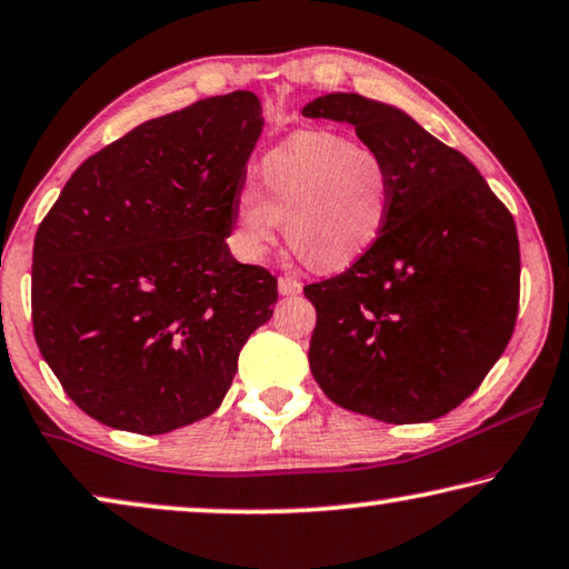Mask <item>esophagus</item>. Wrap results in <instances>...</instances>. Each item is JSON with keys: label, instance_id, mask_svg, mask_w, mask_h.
<instances>
[{"label": "esophagus", "instance_id": "1", "mask_svg": "<svg viewBox=\"0 0 569 569\" xmlns=\"http://www.w3.org/2000/svg\"><path fill=\"white\" fill-rule=\"evenodd\" d=\"M278 291H281L283 296H296V293H301V283L296 281V278L283 276V278H278Z\"/></svg>", "mask_w": 569, "mask_h": 569}]
</instances>
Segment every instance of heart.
Returning <instances> with one entry per match:
<instances>
[{"mask_svg": "<svg viewBox=\"0 0 569 569\" xmlns=\"http://www.w3.org/2000/svg\"><path fill=\"white\" fill-rule=\"evenodd\" d=\"M395 208V172L368 143L330 131H301L260 162V190L234 196V250L262 260L281 223L291 250L319 273H340L361 262Z\"/></svg>", "mask_w": 569, "mask_h": 569, "instance_id": "1", "label": "heart"}]
</instances>
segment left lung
<instances>
[{
	"label": "left lung",
	"instance_id": "1",
	"mask_svg": "<svg viewBox=\"0 0 569 569\" xmlns=\"http://www.w3.org/2000/svg\"><path fill=\"white\" fill-rule=\"evenodd\" d=\"M301 113L350 123L395 172L381 242L346 273L303 288L317 309L311 373L350 412L395 426L441 418L477 391L513 335V216L461 151L405 110L332 92Z\"/></svg>",
	"mask_w": 569,
	"mask_h": 569
}]
</instances>
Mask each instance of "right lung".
Listing matches in <instances>:
<instances>
[{"label": "right lung", "instance_id": "obj_1", "mask_svg": "<svg viewBox=\"0 0 569 569\" xmlns=\"http://www.w3.org/2000/svg\"><path fill=\"white\" fill-rule=\"evenodd\" d=\"M237 90L136 126L84 159L33 244V332L79 410L141 436L221 405L278 281L231 258L234 196L262 133Z\"/></svg>", "mask_w": 569, "mask_h": 569}]
</instances>
